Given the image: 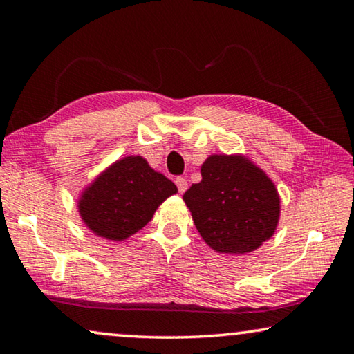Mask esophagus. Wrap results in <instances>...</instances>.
<instances>
[{
	"label": "esophagus",
	"mask_w": 354,
	"mask_h": 354,
	"mask_svg": "<svg viewBox=\"0 0 354 354\" xmlns=\"http://www.w3.org/2000/svg\"><path fill=\"white\" fill-rule=\"evenodd\" d=\"M175 183H176V185H178L179 194H184V192L187 190V179H185V178L179 176V178H176V179H175Z\"/></svg>",
	"instance_id": "esophagus-1"
}]
</instances>
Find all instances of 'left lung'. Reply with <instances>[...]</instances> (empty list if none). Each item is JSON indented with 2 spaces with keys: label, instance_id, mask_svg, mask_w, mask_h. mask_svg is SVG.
I'll use <instances>...</instances> for the list:
<instances>
[{
  "label": "left lung",
  "instance_id": "1",
  "mask_svg": "<svg viewBox=\"0 0 354 354\" xmlns=\"http://www.w3.org/2000/svg\"><path fill=\"white\" fill-rule=\"evenodd\" d=\"M183 200L209 247L217 253L247 254L277 230L281 200L267 173L243 154H211L201 181Z\"/></svg>",
  "mask_w": 354,
  "mask_h": 354
}]
</instances>
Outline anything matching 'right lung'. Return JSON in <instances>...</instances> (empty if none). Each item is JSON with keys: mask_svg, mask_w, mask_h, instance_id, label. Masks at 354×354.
Returning a JSON list of instances; mask_svg holds the SVG:
<instances>
[{"mask_svg": "<svg viewBox=\"0 0 354 354\" xmlns=\"http://www.w3.org/2000/svg\"><path fill=\"white\" fill-rule=\"evenodd\" d=\"M178 192L142 156H127L100 173L81 192L77 212L98 237L127 241L145 226L162 203Z\"/></svg>", "mask_w": 354, "mask_h": 354, "instance_id": "1", "label": "right lung"}]
</instances>
